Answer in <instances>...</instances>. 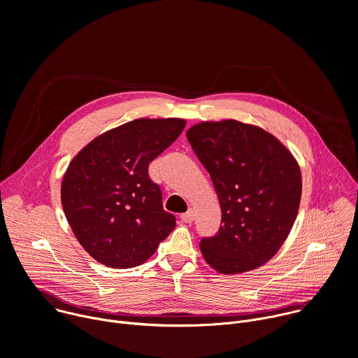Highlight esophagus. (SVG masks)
<instances>
[{"instance_id": "1", "label": "esophagus", "mask_w": 358, "mask_h": 358, "mask_svg": "<svg viewBox=\"0 0 358 358\" xmlns=\"http://www.w3.org/2000/svg\"><path fill=\"white\" fill-rule=\"evenodd\" d=\"M181 220L182 222H185V223H191L192 220H194V217H195V213H194V210L192 209H188L185 213H181Z\"/></svg>"}]
</instances>
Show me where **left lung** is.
<instances>
[{
    "mask_svg": "<svg viewBox=\"0 0 358 358\" xmlns=\"http://www.w3.org/2000/svg\"><path fill=\"white\" fill-rule=\"evenodd\" d=\"M187 139L212 178L222 210L219 231L199 243L205 262L224 275L266 264L298 215V162L275 136L234 119L196 124Z\"/></svg>",
    "mask_w": 358,
    "mask_h": 358,
    "instance_id": "1",
    "label": "left lung"
}]
</instances>
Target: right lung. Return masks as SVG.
I'll list each match as a JSON object with an SVG mask.
<instances>
[{
	"label": "right lung",
	"mask_w": 358,
	"mask_h": 358,
	"mask_svg": "<svg viewBox=\"0 0 358 358\" xmlns=\"http://www.w3.org/2000/svg\"><path fill=\"white\" fill-rule=\"evenodd\" d=\"M180 117H141L103 132L70 162L62 205L83 249L110 268L143 264L176 226L149 164L182 132Z\"/></svg>",
	"instance_id": "obj_1"
}]
</instances>
